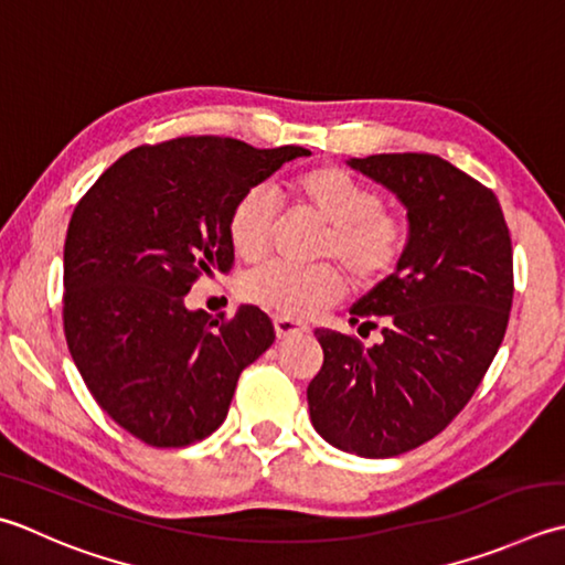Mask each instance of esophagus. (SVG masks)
Masks as SVG:
<instances>
[{"label": "esophagus", "instance_id": "obj_1", "mask_svg": "<svg viewBox=\"0 0 565 565\" xmlns=\"http://www.w3.org/2000/svg\"><path fill=\"white\" fill-rule=\"evenodd\" d=\"M274 330H276V338L284 340V338H291V335L308 333V326L301 323V320H294V318H286V316H276L274 318Z\"/></svg>", "mask_w": 565, "mask_h": 565}]
</instances>
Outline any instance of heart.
I'll use <instances>...</instances> for the list:
<instances>
[{"label": "heart", "instance_id": "b5f03b06", "mask_svg": "<svg viewBox=\"0 0 565 565\" xmlns=\"http://www.w3.org/2000/svg\"><path fill=\"white\" fill-rule=\"evenodd\" d=\"M286 191L298 207L308 210L326 235L318 257L333 259L348 271L352 284L372 286L386 279L404 257L408 227L404 220L382 207L380 193L338 166H316L296 173ZM279 210L264 188L242 193L227 217L232 252L245 262H257L269 252ZM342 294V276L330 264L311 269L269 262L242 281V296L267 311L286 318H311Z\"/></svg>", "mask_w": 565, "mask_h": 565}]
</instances>
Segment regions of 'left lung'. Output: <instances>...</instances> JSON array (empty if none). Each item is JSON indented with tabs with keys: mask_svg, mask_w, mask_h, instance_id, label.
<instances>
[{
	"mask_svg": "<svg viewBox=\"0 0 565 565\" xmlns=\"http://www.w3.org/2000/svg\"><path fill=\"white\" fill-rule=\"evenodd\" d=\"M350 169L406 207L408 242L394 274L350 308L377 345L318 328L323 367L308 384L311 424L330 446L392 458L438 436L502 345L514 274L497 195L434 153H374Z\"/></svg>",
	"mask_w": 565,
	"mask_h": 565,
	"instance_id": "8db88e82",
	"label": "left lung"
}]
</instances>
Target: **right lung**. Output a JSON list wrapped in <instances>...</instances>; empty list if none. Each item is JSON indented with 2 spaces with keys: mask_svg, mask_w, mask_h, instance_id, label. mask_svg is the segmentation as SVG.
I'll return each mask as SVG.
<instances>
[{
  "mask_svg": "<svg viewBox=\"0 0 565 565\" xmlns=\"http://www.w3.org/2000/svg\"><path fill=\"white\" fill-rule=\"evenodd\" d=\"M303 147L181 137L117 159L73 210L63 249V330L103 412L153 448H183L225 422L242 370L274 342L269 316L185 308L201 276L227 274L237 198Z\"/></svg>",
  "mask_w": 565,
  "mask_h": 565,
  "instance_id": "obj_1",
  "label": "right lung"
}]
</instances>
